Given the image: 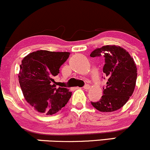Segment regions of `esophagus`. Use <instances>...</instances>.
Masks as SVG:
<instances>
[{"instance_id": "esophagus-1", "label": "esophagus", "mask_w": 150, "mask_h": 150, "mask_svg": "<svg viewBox=\"0 0 150 150\" xmlns=\"http://www.w3.org/2000/svg\"><path fill=\"white\" fill-rule=\"evenodd\" d=\"M83 88L85 89V90H90V86L89 85H85V86L83 87Z\"/></svg>"}]
</instances>
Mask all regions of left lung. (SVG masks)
<instances>
[{
  "instance_id": "8db88e82",
  "label": "left lung",
  "mask_w": 150,
  "mask_h": 150,
  "mask_svg": "<svg viewBox=\"0 0 150 150\" xmlns=\"http://www.w3.org/2000/svg\"><path fill=\"white\" fill-rule=\"evenodd\" d=\"M100 56L104 57L103 72L108 80L101 99L91 102V104L100 112H110L120 109L132 96L135 88L137 69L129 52L120 46H103L90 53V57Z\"/></svg>"
}]
</instances>
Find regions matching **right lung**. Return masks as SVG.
Instances as JSON below:
<instances>
[{
    "mask_svg": "<svg viewBox=\"0 0 150 150\" xmlns=\"http://www.w3.org/2000/svg\"><path fill=\"white\" fill-rule=\"evenodd\" d=\"M69 55L68 52L40 50L29 53L22 60L18 74L20 85L25 99L38 112L55 114L71 97L68 89L57 88L53 80Z\"/></svg>",
    "mask_w": 150,
    "mask_h": 150,
    "instance_id": "1",
    "label": "right lung"
}]
</instances>
